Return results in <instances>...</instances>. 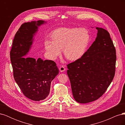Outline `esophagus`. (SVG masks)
<instances>
[{"mask_svg": "<svg viewBox=\"0 0 125 125\" xmlns=\"http://www.w3.org/2000/svg\"><path fill=\"white\" fill-rule=\"evenodd\" d=\"M59 70H60V72H63L64 71H65V70H66L65 67H64L63 66H60V67H59Z\"/></svg>", "mask_w": 125, "mask_h": 125, "instance_id": "34e87169", "label": "esophagus"}]
</instances>
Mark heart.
<instances>
[{"instance_id":"b5f03b06","label":"heart","mask_w":125,"mask_h":125,"mask_svg":"<svg viewBox=\"0 0 125 125\" xmlns=\"http://www.w3.org/2000/svg\"><path fill=\"white\" fill-rule=\"evenodd\" d=\"M52 41L45 42V47L52 57L56 58L62 50L65 57L71 61L78 60L85 54L91 36L85 28H62L52 32Z\"/></svg>"}]
</instances>
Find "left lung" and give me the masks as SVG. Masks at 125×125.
Segmentation results:
<instances>
[{"label": "left lung", "mask_w": 125, "mask_h": 125, "mask_svg": "<svg viewBox=\"0 0 125 125\" xmlns=\"http://www.w3.org/2000/svg\"><path fill=\"white\" fill-rule=\"evenodd\" d=\"M97 36L84 56L67 65L74 100L87 103L97 100L114 77L116 50L106 30L96 28Z\"/></svg>", "instance_id": "left-lung-1"}]
</instances>
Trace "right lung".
I'll return each instance as SVG.
<instances>
[{
  "mask_svg": "<svg viewBox=\"0 0 125 125\" xmlns=\"http://www.w3.org/2000/svg\"><path fill=\"white\" fill-rule=\"evenodd\" d=\"M45 23L39 20L22 24L14 36L10 53L15 81L26 97L35 101L48 96L51 82L59 73L52 60L24 57L31 48L38 27Z\"/></svg>",
  "mask_w": 125,
  "mask_h": 125,
  "instance_id": "1",
  "label": "right lung"
}]
</instances>
